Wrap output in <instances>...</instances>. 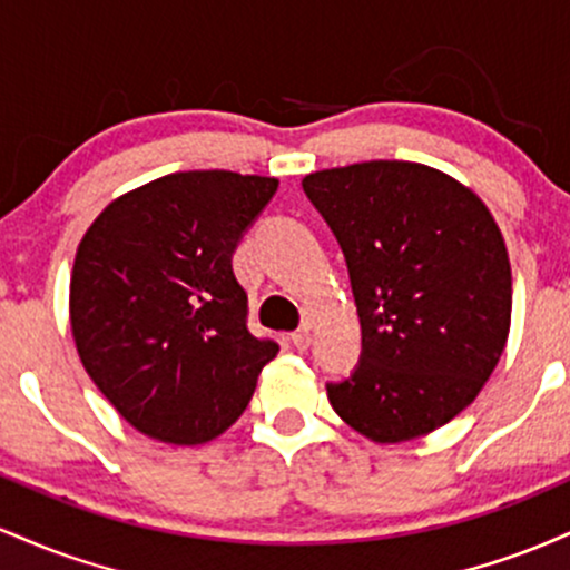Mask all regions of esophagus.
Masks as SVG:
<instances>
[{"label": "esophagus", "mask_w": 570, "mask_h": 570, "mask_svg": "<svg viewBox=\"0 0 570 570\" xmlns=\"http://www.w3.org/2000/svg\"><path fill=\"white\" fill-rule=\"evenodd\" d=\"M292 345L297 351L311 348V330H307V326H299L297 332H292Z\"/></svg>", "instance_id": "obj_1"}]
</instances>
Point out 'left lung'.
<instances>
[{
	"label": "left lung",
	"instance_id": "1",
	"mask_svg": "<svg viewBox=\"0 0 570 570\" xmlns=\"http://www.w3.org/2000/svg\"><path fill=\"white\" fill-rule=\"evenodd\" d=\"M335 233L362 322V356L326 383L332 407L375 442L444 426L499 364L512 318L501 230L472 189L421 163L370 160L307 174Z\"/></svg>",
	"mask_w": 570,
	"mask_h": 570
}]
</instances>
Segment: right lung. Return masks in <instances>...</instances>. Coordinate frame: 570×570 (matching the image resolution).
<instances>
[{
  "mask_svg": "<svg viewBox=\"0 0 570 570\" xmlns=\"http://www.w3.org/2000/svg\"><path fill=\"white\" fill-rule=\"evenodd\" d=\"M271 176L181 171L109 203L71 271V335L90 381L134 429L200 444L230 429L278 353L248 332L233 271L276 195Z\"/></svg>",
  "mask_w": 570,
  "mask_h": 570,
  "instance_id": "add662e5",
  "label": "right lung"
}]
</instances>
